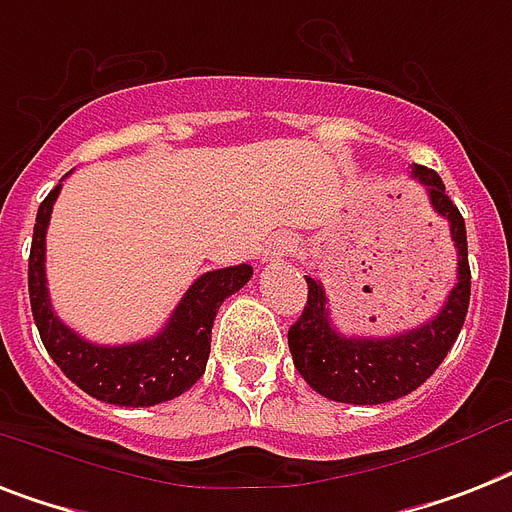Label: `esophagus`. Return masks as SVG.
<instances>
[{"instance_id":"34e87169","label":"esophagus","mask_w":512,"mask_h":512,"mask_svg":"<svg viewBox=\"0 0 512 512\" xmlns=\"http://www.w3.org/2000/svg\"><path fill=\"white\" fill-rule=\"evenodd\" d=\"M284 252H289V244H286V242L276 244V255H284Z\"/></svg>"}]
</instances>
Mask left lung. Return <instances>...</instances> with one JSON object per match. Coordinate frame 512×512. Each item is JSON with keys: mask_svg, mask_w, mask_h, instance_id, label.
I'll return each instance as SVG.
<instances>
[{"mask_svg": "<svg viewBox=\"0 0 512 512\" xmlns=\"http://www.w3.org/2000/svg\"><path fill=\"white\" fill-rule=\"evenodd\" d=\"M413 178L426 186L431 207L450 223L452 242L458 249V284L452 286L442 310L423 326L394 336H344L331 323L321 281L305 276L307 305L289 328V350L299 376L328 400L381 405L415 392L447 357L465 323L471 302L465 220L447 197L436 170L413 165Z\"/></svg>", "mask_w": 512, "mask_h": 512, "instance_id": "1", "label": "left lung"}]
</instances>
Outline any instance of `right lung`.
<instances>
[{
    "label": "right lung",
    "mask_w": 512,
    "mask_h": 512,
    "mask_svg": "<svg viewBox=\"0 0 512 512\" xmlns=\"http://www.w3.org/2000/svg\"><path fill=\"white\" fill-rule=\"evenodd\" d=\"M60 189L62 184L54 186L39 205L28 257L33 321L49 357L78 389L110 405L149 407L181 397L205 373L218 307L252 278V265H231L199 276L157 336L120 347L91 344L65 326L49 302L47 226Z\"/></svg>",
    "instance_id": "add662e5"
}]
</instances>
